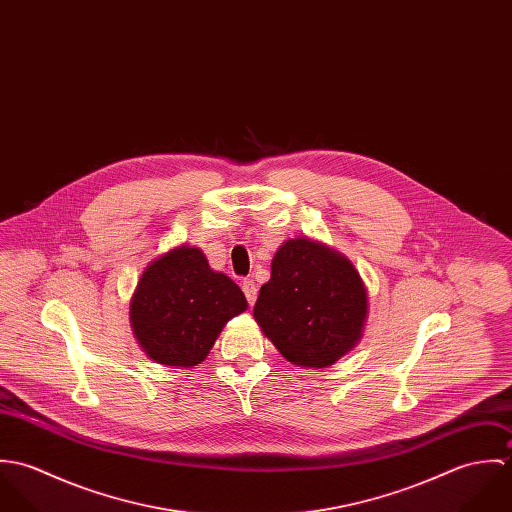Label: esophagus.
Instances as JSON below:
<instances>
[{"label":"esophagus","instance_id":"34e87169","mask_svg":"<svg viewBox=\"0 0 512 512\" xmlns=\"http://www.w3.org/2000/svg\"><path fill=\"white\" fill-rule=\"evenodd\" d=\"M242 292L246 295V301H248L250 305H254L256 293H258V288H256L254 280H244V282H242Z\"/></svg>","mask_w":512,"mask_h":512}]
</instances>
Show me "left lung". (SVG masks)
<instances>
[{"instance_id":"8db88e82","label":"left lung","mask_w":512,"mask_h":512,"mask_svg":"<svg viewBox=\"0 0 512 512\" xmlns=\"http://www.w3.org/2000/svg\"><path fill=\"white\" fill-rule=\"evenodd\" d=\"M254 317L290 363L325 368L361 339L365 286L345 256L309 238H293L272 260Z\"/></svg>"}]
</instances>
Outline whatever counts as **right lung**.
Listing matches in <instances>:
<instances>
[{
    "label": "right lung",
    "instance_id": "obj_1",
    "mask_svg": "<svg viewBox=\"0 0 512 512\" xmlns=\"http://www.w3.org/2000/svg\"><path fill=\"white\" fill-rule=\"evenodd\" d=\"M246 307L244 293L213 272L199 248L179 246L147 266L130 319L147 357L191 368L207 359L226 321Z\"/></svg>",
    "mask_w": 512,
    "mask_h": 512
}]
</instances>
